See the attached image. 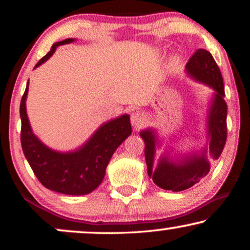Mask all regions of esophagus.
Here are the masks:
<instances>
[{"label":"esophagus","instance_id":"1","mask_svg":"<svg viewBox=\"0 0 250 250\" xmlns=\"http://www.w3.org/2000/svg\"><path fill=\"white\" fill-rule=\"evenodd\" d=\"M131 123L135 128L141 127L145 124V115L141 111H134L131 115Z\"/></svg>","mask_w":250,"mask_h":250}]
</instances>
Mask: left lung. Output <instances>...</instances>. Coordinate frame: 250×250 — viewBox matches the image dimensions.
Listing matches in <instances>:
<instances>
[{"label": "left lung", "instance_id": "1", "mask_svg": "<svg viewBox=\"0 0 250 250\" xmlns=\"http://www.w3.org/2000/svg\"><path fill=\"white\" fill-rule=\"evenodd\" d=\"M186 73L190 78L203 83L210 88V104L206 119V145L199 151L181 153L174 156L172 146L160 156L159 162L153 168L156 149L160 148V139L156 129L151 127L140 132L145 141V156L148 175L159 188L174 192L191 188L209 173L210 162L207 152L214 160L220 158L227 141V112L228 105L224 101V83L220 68L208 51L199 49L190 58L186 66Z\"/></svg>", "mask_w": 250, "mask_h": 250}]
</instances>
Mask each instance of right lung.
<instances>
[{"label":"right lung","mask_w":250,"mask_h":250,"mask_svg":"<svg viewBox=\"0 0 250 250\" xmlns=\"http://www.w3.org/2000/svg\"><path fill=\"white\" fill-rule=\"evenodd\" d=\"M75 39H67L54 43L50 52L37 62L35 68L52 57L58 46L73 43ZM28 85L29 82L20 102V139L23 155L34 174L44 187L56 192L70 196H83L92 192L104 180L105 168L116 149L131 135L129 116L122 115L102 124L83 146L73 151H57L44 145L30 127L26 110Z\"/></svg>","instance_id":"1"}]
</instances>
